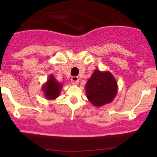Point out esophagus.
Wrapping results in <instances>:
<instances>
[{
  "mask_svg": "<svg viewBox=\"0 0 157 157\" xmlns=\"http://www.w3.org/2000/svg\"><path fill=\"white\" fill-rule=\"evenodd\" d=\"M71 83L73 85H75V86H77V85H78L79 83V78L77 77H73L72 78H71Z\"/></svg>",
  "mask_w": 157,
  "mask_h": 157,
  "instance_id": "1",
  "label": "esophagus"
}]
</instances>
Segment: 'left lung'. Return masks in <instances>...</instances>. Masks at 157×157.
Returning <instances> with one entry per match:
<instances>
[{
  "label": "left lung",
  "instance_id": "8db88e82",
  "mask_svg": "<svg viewBox=\"0 0 157 157\" xmlns=\"http://www.w3.org/2000/svg\"><path fill=\"white\" fill-rule=\"evenodd\" d=\"M89 101L96 107H100L113 101L118 91L116 79L109 71L96 69L85 85Z\"/></svg>",
  "mask_w": 157,
  "mask_h": 157
}]
</instances>
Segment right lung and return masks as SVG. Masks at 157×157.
<instances>
[{
	"label": "right lung",
	"mask_w": 157,
	"mask_h": 157,
	"mask_svg": "<svg viewBox=\"0 0 157 157\" xmlns=\"http://www.w3.org/2000/svg\"><path fill=\"white\" fill-rule=\"evenodd\" d=\"M63 84L57 82L55 77L50 75L48 80L43 85L42 90L46 100H54L60 96Z\"/></svg>",
	"instance_id": "obj_1"
}]
</instances>
